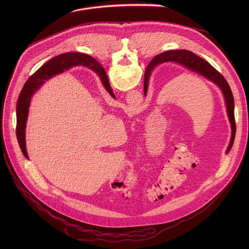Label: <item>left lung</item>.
<instances>
[{"label":"left lung","instance_id":"1","mask_svg":"<svg viewBox=\"0 0 249 249\" xmlns=\"http://www.w3.org/2000/svg\"><path fill=\"white\" fill-rule=\"evenodd\" d=\"M92 60H94V59H92ZM167 62H173V63L179 64V65L185 67L186 69L192 71V72L203 76L204 78L211 81L212 83H214L215 85H217L221 89V90L224 94V97H225V102H226V106H227V112H228L229 120H230V123H231V137L229 147L227 149V153L230 152V150L232 147L233 141H234L236 125H235V119H234L233 95H232L231 89L228 82L224 78V76L220 72H218V71L212 65H210L206 60L200 58L199 56L192 53L191 51H188V50L166 51V52H163V53H160V54L157 55L151 61V64H152L151 69L147 68V70H146L145 80H144V94H145V96L148 92L150 76L152 74V71H153L154 67H156L160 64H162V63H167ZM93 72L98 75L101 82H104L106 80V78H107L104 69L102 68V66L96 60L93 63Z\"/></svg>","mask_w":249,"mask_h":249}]
</instances>
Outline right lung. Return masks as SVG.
Wrapping results in <instances>:
<instances>
[{
  "mask_svg": "<svg viewBox=\"0 0 249 249\" xmlns=\"http://www.w3.org/2000/svg\"><path fill=\"white\" fill-rule=\"evenodd\" d=\"M92 59L93 58L90 56L78 52L61 54L42 65L23 86L17 103V138L19 148L26 159H28V155L25 144V128L32 95L46 81L51 79L53 76L62 74L64 71L71 69L73 66L83 65L93 71V63L95 60ZM102 85L110 95L114 97V93L107 78L102 82Z\"/></svg>",
  "mask_w": 249,
  "mask_h": 249,
  "instance_id": "1",
  "label": "right lung"
}]
</instances>
